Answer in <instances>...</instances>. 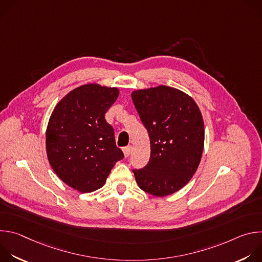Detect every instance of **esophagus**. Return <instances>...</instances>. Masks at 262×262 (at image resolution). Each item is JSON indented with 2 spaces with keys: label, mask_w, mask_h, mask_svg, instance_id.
Returning <instances> with one entry per match:
<instances>
[{
  "label": "esophagus",
  "mask_w": 262,
  "mask_h": 262,
  "mask_svg": "<svg viewBox=\"0 0 262 262\" xmlns=\"http://www.w3.org/2000/svg\"><path fill=\"white\" fill-rule=\"evenodd\" d=\"M130 151H132V147H130V146H126V147L123 148V154H124V157H125V158H128V157H129Z\"/></svg>",
  "instance_id": "esophagus-1"
}]
</instances>
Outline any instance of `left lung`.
I'll use <instances>...</instances> for the list:
<instances>
[{"label": "left lung", "mask_w": 262, "mask_h": 262, "mask_svg": "<svg viewBox=\"0 0 262 262\" xmlns=\"http://www.w3.org/2000/svg\"><path fill=\"white\" fill-rule=\"evenodd\" d=\"M140 119L150 139V159L133 170L140 189L157 197L171 195L188 183L200 164L204 122L195 100L168 87L132 93Z\"/></svg>", "instance_id": "8db88e82"}]
</instances>
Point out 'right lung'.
I'll list each match as a JSON object with an SVG mask.
<instances>
[{
  "label": "right lung",
  "instance_id": "right-lung-1",
  "mask_svg": "<svg viewBox=\"0 0 262 262\" xmlns=\"http://www.w3.org/2000/svg\"><path fill=\"white\" fill-rule=\"evenodd\" d=\"M118 95L117 88L86 84L66 94L50 117L46 133L50 165L63 182L81 193L100 189L124 157L104 119Z\"/></svg>",
  "mask_w": 262,
  "mask_h": 262
}]
</instances>
